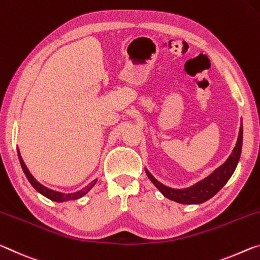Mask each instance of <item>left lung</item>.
Listing matches in <instances>:
<instances>
[{
	"label": "left lung",
	"instance_id": "8db88e82",
	"mask_svg": "<svg viewBox=\"0 0 260 260\" xmlns=\"http://www.w3.org/2000/svg\"><path fill=\"white\" fill-rule=\"evenodd\" d=\"M242 142H243V127L241 126L240 135H238L237 144L233 153L229 156L228 160L222 166H220L218 169H215L210 176L205 180L198 182L197 184L188 189H172L164 184H161L159 181H156L150 173L146 170V174L150 180L152 181L156 188L165 197H167L170 201L181 203V204H201L208 201L213 197L218 191L226 184L227 181L233 175L234 170L238 164L242 151Z\"/></svg>",
	"mask_w": 260,
	"mask_h": 260
}]
</instances>
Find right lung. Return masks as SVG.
Masks as SVG:
<instances>
[{
	"mask_svg": "<svg viewBox=\"0 0 260 260\" xmlns=\"http://www.w3.org/2000/svg\"><path fill=\"white\" fill-rule=\"evenodd\" d=\"M18 158H19V161H20V165H22V168H23V170H24L25 175H26L28 182L31 183L33 188L36 189V190L38 191V192H40L41 194H44L45 197L52 199V201H54V202L61 203V202H66V201H75V199H78V198H80V197H83L84 194H86V193L88 192V191H90V190L93 188V185H94L95 183H96V180L93 181V182L90 183V184H88L87 186H85L84 189H82L80 191H78V192H75V193H62V192H57V191H54V190H50V189H48V188H46V186H44L42 184H40L39 182L36 181V178H34V177L31 175V174H29L28 169L26 168V166H25L24 161H23V159H22V156H20V154H19V151H18Z\"/></svg>",
	"mask_w": 260,
	"mask_h": 260,
	"instance_id": "1",
	"label": "right lung"
}]
</instances>
